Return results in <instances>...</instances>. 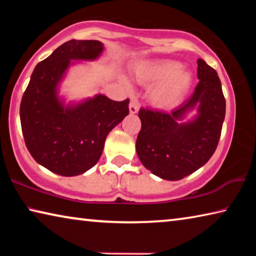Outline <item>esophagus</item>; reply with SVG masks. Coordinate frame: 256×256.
Segmentation results:
<instances>
[{
	"label": "esophagus",
	"mask_w": 256,
	"mask_h": 256,
	"mask_svg": "<svg viewBox=\"0 0 256 256\" xmlns=\"http://www.w3.org/2000/svg\"><path fill=\"white\" fill-rule=\"evenodd\" d=\"M128 108H130V112H131V114H136V112H138V105L134 102H130Z\"/></svg>",
	"instance_id": "obj_1"
}]
</instances>
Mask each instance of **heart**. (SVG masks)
I'll return each mask as SVG.
<instances>
[{
  "instance_id": "1",
  "label": "heart",
  "mask_w": 256,
  "mask_h": 256,
  "mask_svg": "<svg viewBox=\"0 0 256 256\" xmlns=\"http://www.w3.org/2000/svg\"><path fill=\"white\" fill-rule=\"evenodd\" d=\"M175 60H144L132 68L133 76L141 84H154L149 92L150 102L160 110L176 107L188 92L192 76Z\"/></svg>"
}]
</instances>
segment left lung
I'll list each match as a JSON object with an SVG mask.
<instances>
[{
    "instance_id": "8db88e82",
    "label": "left lung",
    "mask_w": 256,
    "mask_h": 256,
    "mask_svg": "<svg viewBox=\"0 0 256 256\" xmlns=\"http://www.w3.org/2000/svg\"><path fill=\"white\" fill-rule=\"evenodd\" d=\"M198 84L192 96L172 112L140 108L141 130L136 154L152 174L178 180L201 168L218 146L226 114L222 82L214 68L198 60ZM198 107L193 121L180 124L188 111Z\"/></svg>"
}]
</instances>
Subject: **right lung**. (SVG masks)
Returning a JSON list of instances; mask_svg holds the SVG:
<instances>
[{
    "label": "right lung",
    "instance_id": "add662e5",
    "mask_svg": "<svg viewBox=\"0 0 256 256\" xmlns=\"http://www.w3.org/2000/svg\"><path fill=\"white\" fill-rule=\"evenodd\" d=\"M98 40H68L34 68L20 104L21 128L30 154L62 176L84 174L100 158L107 134L128 115V99L97 94L64 106L58 86L71 60H92L102 54Z\"/></svg>",
    "mask_w": 256,
    "mask_h": 256
}]
</instances>
